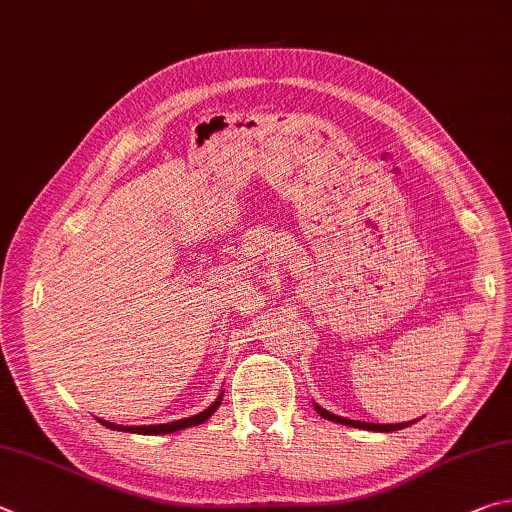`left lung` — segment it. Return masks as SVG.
Instances as JSON below:
<instances>
[{"label":"left lung","mask_w":512,"mask_h":512,"mask_svg":"<svg viewBox=\"0 0 512 512\" xmlns=\"http://www.w3.org/2000/svg\"><path fill=\"white\" fill-rule=\"evenodd\" d=\"M315 410H318L320 416L329 418V421H336V423H342V425H351V427H360V430H374V432H396V430H403V427L412 425V423H396V425H378V423H362V421H349V418H342V416H336L331 414L327 410H322V407L315 405Z\"/></svg>","instance_id":"left-lung-1"}]
</instances>
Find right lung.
<instances>
[{
  "label": "right lung",
  "mask_w": 512,
  "mask_h": 512,
  "mask_svg": "<svg viewBox=\"0 0 512 512\" xmlns=\"http://www.w3.org/2000/svg\"><path fill=\"white\" fill-rule=\"evenodd\" d=\"M221 398H224V394H221L215 403H212L208 410H203L199 414L194 416H188V418H181V421H174V423H163V425H138V427H123V425H114L109 421H98L105 425V427H111V430H123V432H132V434H170V432H176V430H185V427H192V425H199L203 421H208V418L212 416V412L217 410V407L221 405Z\"/></svg>",
  "instance_id": "right-lung-1"
}]
</instances>
